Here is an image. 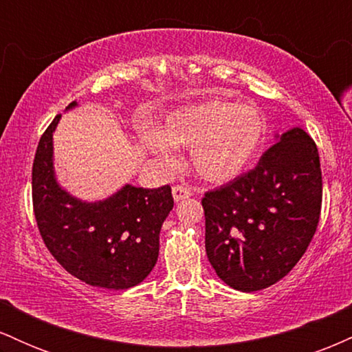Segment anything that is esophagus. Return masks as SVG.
I'll list each match as a JSON object with an SVG mask.
<instances>
[{
    "label": "esophagus",
    "mask_w": 352,
    "mask_h": 352,
    "mask_svg": "<svg viewBox=\"0 0 352 352\" xmlns=\"http://www.w3.org/2000/svg\"><path fill=\"white\" fill-rule=\"evenodd\" d=\"M172 195H173V200L180 201V200L188 199V197H192V190H190L188 187H185V185H173Z\"/></svg>",
    "instance_id": "obj_1"
}]
</instances>
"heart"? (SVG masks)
Listing matches in <instances>:
<instances>
[{
	"label": "heart",
	"instance_id": "1",
	"mask_svg": "<svg viewBox=\"0 0 352 352\" xmlns=\"http://www.w3.org/2000/svg\"><path fill=\"white\" fill-rule=\"evenodd\" d=\"M266 131L252 104L212 99L172 112L162 132L145 131L148 151L173 162V147H190V164L201 179L223 184L248 167Z\"/></svg>",
	"mask_w": 352,
	"mask_h": 352
}]
</instances>
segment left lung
I'll use <instances>...</instances> for the list:
<instances>
[{"label": "left lung", "mask_w": 352, "mask_h": 352, "mask_svg": "<svg viewBox=\"0 0 352 352\" xmlns=\"http://www.w3.org/2000/svg\"><path fill=\"white\" fill-rule=\"evenodd\" d=\"M322 177L314 140L285 132L256 167L201 199L205 248L218 276L252 293L280 281L316 233Z\"/></svg>", "instance_id": "left-lung-1"}]
</instances>
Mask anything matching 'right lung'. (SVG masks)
<instances>
[{
    "instance_id": "add662e5",
    "label": "right lung",
    "mask_w": 352,
    "mask_h": 352,
    "mask_svg": "<svg viewBox=\"0 0 352 352\" xmlns=\"http://www.w3.org/2000/svg\"><path fill=\"white\" fill-rule=\"evenodd\" d=\"M59 119L60 114L44 131L33 162V208L44 245L67 273L87 285L132 288L159 258L160 228L173 208L170 185H125L94 204L74 199L52 170V132Z\"/></svg>"
}]
</instances>
